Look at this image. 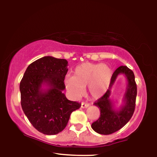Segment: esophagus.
I'll return each mask as SVG.
<instances>
[{"instance_id":"obj_1","label":"esophagus","mask_w":157,"mask_h":157,"mask_svg":"<svg viewBox=\"0 0 157 157\" xmlns=\"http://www.w3.org/2000/svg\"><path fill=\"white\" fill-rule=\"evenodd\" d=\"M89 107V104H88V103H84V102H82L81 104V107L82 109H86L87 107Z\"/></svg>"}]
</instances>
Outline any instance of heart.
Listing matches in <instances>:
<instances>
[{"label":"heart","mask_w":157,"mask_h":157,"mask_svg":"<svg viewBox=\"0 0 157 157\" xmlns=\"http://www.w3.org/2000/svg\"><path fill=\"white\" fill-rule=\"evenodd\" d=\"M112 71L102 63H84L76 67L73 76H66L63 83L67 91L74 97L83 94L87 86L93 98H99L107 91L110 85Z\"/></svg>","instance_id":"heart-1"}]
</instances>
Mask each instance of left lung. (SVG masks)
<instances>
[{
	"label": "left lung",
	"mask_w": 157,
	"mask_h": 157,
	"mask_svg": "<svg viewBox=\"0 0 157 157\" xmlns=\"http://www.w3.org/2000/svg\"><path fill=\"white\" fill-rule=\"evenodd\" d=\"M119 75H124L127 79V86L124 95L123 105L117 108L110 98V89ZM137 87L134 74L125 66H121L114 71L111 77L109 88L102 97L94 103L100 109V116L91 124L92 129L100 134H111L118 131L131 119L136 106Z\"/></svg>",
	"instance_id": "1"
}]
</instances>
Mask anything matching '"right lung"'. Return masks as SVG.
<instances>
[{
	"label": "right lung",
	"mask_w": 157,
	"mask_h": 157,
	"mask_svg": "<svg viewBox=\"0 0 157 157\" xmlns=\"http://www.w3.org/2000/svg\"><path fill=\"white\" fill-rule=\"evenodd\" d=\"M68 66L66 59L45 56L28 66L21 81L22 109L34 128L44 134L62 132L71 113L81 107L63 93Z\"/></svg>",
	"instance_id": "1"
}]
</instances>
